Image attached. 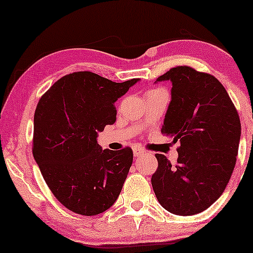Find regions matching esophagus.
<instances>
[{"label":"esophagus","mask_w":253,"mask_h":253,"mask_svg":"<svg viewBox=\"0 0 253 253\" xmlns=\"http://www.w3.org/2000/svg\"><path fill=\"white\" fill-rule=\"evenodd\" d=\"M143 154H145V151H144V148H141V147H134L133 148V155L134 157H140V155H143Z\"/></svg>","instance_id":"1"}]
</instances>
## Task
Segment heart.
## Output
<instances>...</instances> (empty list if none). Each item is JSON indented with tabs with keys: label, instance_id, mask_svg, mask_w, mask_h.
I'll use <instances>...</instances> for the list:
<instances>
[{
	"label": "heart",
	"instance_id": "heart-1",
	"mask_svg": "<svg viewBox=\"0 0 253 253\" xmlns=\"http://www.w3.org/2000/svg\"><path fill=\"white\" fill-rule=\"evenodd\" d=\"M158 91H161L160 88H157V89H151V91H148V92H158Z\"/></svg>",
	"mask_w": 253,
	"mask_h": 253
}]
</instances>
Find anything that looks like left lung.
Segmentation results:
<instances>
[{"label": "left lung", "instance_id": "8db88e82", "mask_svg": "<svg viewBox=\"0 0 253 253\" xmlns=\"http://www.w3.org/2000/svg\"><path fill=\"white\" fill-rule=\"evenodd\" d=\"M170 81L161 133L179 141L177 164L155 154L151 182L159 203L176 215H195L222 195L236 164L241 121L223 85L206 72L178 65L157 82Z\"/></svg>", "mask_w": 253, "mask_h": 253}]
</instances>
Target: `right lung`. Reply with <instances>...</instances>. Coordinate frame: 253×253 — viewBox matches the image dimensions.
<instances>
[{"label": "right lung", "mask_w": 253, "mask_h": 253, "mask_svg": "<svg viewBox=\"0 0 253 253\" xmlns=\"http://www.w3.org/2000/svg\"><path fill=\"white\" fill-rule=\"evenodd\" d=\"M137 82L115 83L91 71L72 72L54 83L38 102L33 157L55 198L72 212L96 215L120 196L132 150H102L96 137L115 122V101Z\"/></svg>", "instance_id": "add662e5"}]
</instances>
